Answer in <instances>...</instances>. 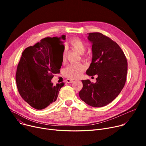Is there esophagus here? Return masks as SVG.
Here are the masks:
<instances>
[{"label": "esophagus", "instance_id": "esophagus-1", "mask_svg": "<svg viewBox=\"0 0 146 146\" xmlns=\"http://www.w3.org/2000/svg\"><path fill=\"white\" fill-rule=\"evenodd\" d=\"M66 82L67 83H73L74 82V80H72V79H67L66 80Z\"/></svg>", "mask_w": 146, "mask_h": 146}]
</instances>
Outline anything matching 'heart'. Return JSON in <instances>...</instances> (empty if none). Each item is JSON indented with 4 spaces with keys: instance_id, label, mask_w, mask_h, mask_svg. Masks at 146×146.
I'll use <instances>...</instances> for the list:
<instances>
[{
    "instance_id": "heart-1",
    "label": "heart",
    "mask_w": 146,
    "mask_h": 146,
    "mask_svg": "<svg viewBox=\"0 0 146 146\" xmlns=\"http://www.w3.org/2000/svg\"><path fill=\"white\" fill-rule=\"evenodd\" d=\"M73 48L77 51L80 54H83L86 51V46L82 40L78 38H74L70 41ZM66 57V51L63 53V60ZM85 70V66L82 64H70L66 67L63 70V74L69 79H77L82 75Z\"/></svg>"
}]
</instances>
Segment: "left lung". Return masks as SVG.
I'll list each match as a JSON object with an SVG mask.
<instances>
[{
	"label": "left lung",
	"mask_w": 146,
	"mask_h": 146,
	"mask_svg": "<svg viewBox=\"0 0 146 146\" xmlns=\"http://www.w3.org/2000/svg\"><path fill=\"white\" fill-rule=\"evenodd\" d=\"M91 42L92 60L86 71L89 76L98 78L94 83L82 80L79 97L93 107H102L111 103L123 89L127 78V61L117 42L99 33L88 34Z\"/></svg>",
	"instance_id": "1"
}]
</instances>
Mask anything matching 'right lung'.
<instances>
[{
  "instance_id": "right-lung-1",
  "label": "right lung",
  "mask_w": 146,
  "mask_h": 146,
  "mask_svg": "<svg viewBox=\"0 0 146 146\" xmlns=\"http://www.w3.org/2000/svg\"><path fill=\"white\" fill-rule=\"evenodd\" d=\"M65 37L63 35L60 38H44L22 54L16 73L18 90L22 98L36 110H43L54 102L64 85L61 83L54 86L51 82L61 66L56 63L51 42V38L62 42L60 40H64Z\"/></svg>"
}]
</instances>
